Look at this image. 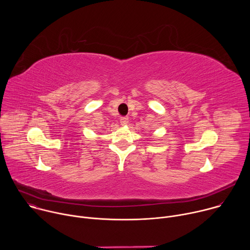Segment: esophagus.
<instances>
[{
  "instance_id": "esophagus-1",
  "label": "esophagus",
  "mask_w": 250,
  "mask_h": 250,
  "mask_svg": "<svg viewBox=\"0 0 250 250\" xmlns=\"http://www.w3.org/2000/svg\"><path fill=\"white\" fill-rule=\"evenodd\" d=\"M120 121H121L122 125H126L128 124V118L127 117H122Z\"/></svg>"
}]
</instances>
